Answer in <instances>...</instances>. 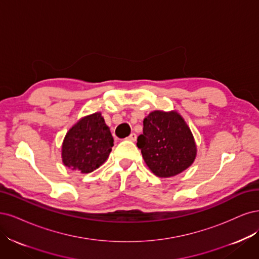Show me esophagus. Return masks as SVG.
<instances>
[{
    "mask_svg": "<svg viewBox=\"0 0 259 259\" xmlns=\"http://www.w3.org/2000/svg\"><path fill=\"white\" fill-rule=\"evenodd\" d=\"M129 141H132V142H136L137 141V135L136 133H131V135L127 138Z\"/></svg>",
    "mask_w": 259,
    "mask_h": 259,
    "instance_id": "obj_1",
    "label": "esophagus"
}]
</instances>
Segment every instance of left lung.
<instances>
[{"label":"left lung","instance_id":"left-lung-1","mask_svg":"<svg viewBox=\"0 0 259 259\" xmlns=\"http://www.w3.org/2000/svg\"><path fill=\"white\" fill-rule=\"evenodd\" d=\"M137 146L158 178L175 177L194 163L197 145L185 119L177 111H153L143 120Z\"/></svg>","mask_w":259,"mask_h":259}]
</instances>
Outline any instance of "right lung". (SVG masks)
Masks as SVG:
<instances>
[{
  "instance_id": "1",
  "label": "right lung",
  "mask_w": 259,
  "mask_h": 259,
  "mask_svg": "<svg viewBox=\"0 0 259 259\" xmlns=\"http://www.w3.org/2000/svg\"><path fill=\"white\" fill-rule=\"evenodd\" d=\"M113 142L102 114L96 112L87 115L66 132L61 148L62 162L74 171L93 172L106 161Z\"/></svg>"
}]
</instances>
